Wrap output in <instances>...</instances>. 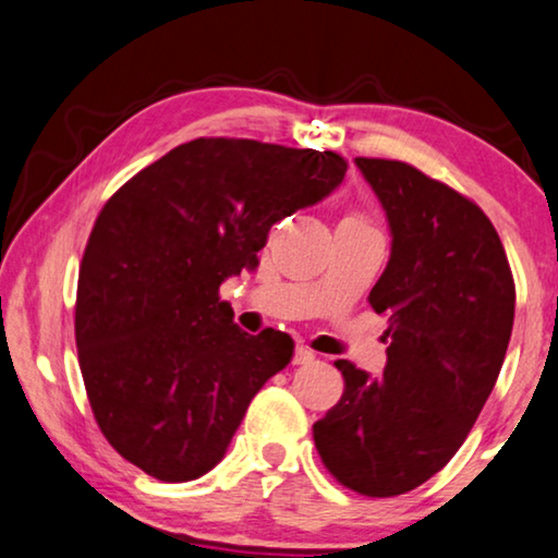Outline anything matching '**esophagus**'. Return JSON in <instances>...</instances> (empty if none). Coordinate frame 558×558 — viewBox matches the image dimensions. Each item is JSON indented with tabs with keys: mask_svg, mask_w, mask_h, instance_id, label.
<instances>
[{
	"mask_svg": "<svg viewBox=\"0 0 558 558\" xmlns=\"http://www.w3.org/2000/svg\"><path fill=\"white\" fill-rule=\"evenodd\" d=\"M312 360H314V352L310 350V347H296V350H294V365H310Z\"/></svg>",
	"mask_w": 558,
	"mask_h": 558,
	"instance_id": "1",
	"label": "esophagus"
}]
</instances>
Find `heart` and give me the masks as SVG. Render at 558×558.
<instances>
[{
	"mask_svg": "<svg viewBox=\"0 0 558 558\" xmlns=\"http://www.w3.org/2000/svg\"><path fill=\"white\" fill-rule=\"evenodd\" d=\"M347 219H357V221H365V219H362V216H357V214H350V216H347Z\"/></svg>",
	"mask_w": 558,
	"mask_h": 558,
	"instance_id": "obj_1",
	"label": "heart"
}]
</instances>
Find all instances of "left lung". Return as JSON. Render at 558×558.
<instances>
[{
	"mask_svg": "<svg viewBox=\"0 0 558 558\" xmlns=\"http://www.w3.org/2000/svg\"><path fill=\"white\" fill-rule=\"evenodd\" d=\"M387 214L392 252L369 292L387 365L337 360L344 392L312 427L322 463L369 498L433 478L478 420L504 365L515 284L494 223L471 198L387 158H354Z\"/></svg>",
	"mask_w": 558,
	"mask_h": 558,
	"instance_id": "left-lung-1",
	"label": "left lung"
}]
</instances>
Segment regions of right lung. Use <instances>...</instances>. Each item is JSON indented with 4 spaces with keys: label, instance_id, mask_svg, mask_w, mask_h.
Listing matches in <instances>:
<instances>
[{
    "label": "right lung",
    "instance_id": "obj_1",
    "mask_svg": "<svg viewBox=\"0 0 558 558\" xmlns=\"http://www.w3.org/2000/svg\"><path fill=\"white\" fill-rule=\"evenodd\" d=\"M344 173L335 150L196 138L108 198L80 264L75 342L93 415L125 460L183 483L223 458L294 342L233 325L221 281L254 269L271 226Z\"/></svg>",
    "mask_w": 558,
    "mask_h": 558
}]
</instances>
